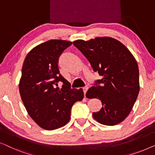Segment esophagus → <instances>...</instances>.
Returning <instances> with one entry per match:
<instances>
[{"label":"esophagus","instance_id":"obj_1","mask_svg":"<svg viewBox=\"0 0 155 155\" xmlns=\"http://www.w3.org/2000/svg\"><path fill=\"white\" fill-rule=\"evenodd\" d=\"M83 90H84V95H85V97H86V93L87 92V91L88 90V86H84V88H83Z\"/></svg>","mask_w":155,"mask_h":155}]
</instances>
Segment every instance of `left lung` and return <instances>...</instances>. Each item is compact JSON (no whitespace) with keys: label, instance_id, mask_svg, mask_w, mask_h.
Instances as JSON below:
<instances>
[{"label":"left lung","instance_id":"1","mask_svg":"<svg viewBox=\"0 0 155 155\" xmlns=\"http://www.w3.org/2000/svg\"><path fill=\"white\" fill-rule=\"evenodd\" d=\"M73 44L102 77L86 93L88 98L102 102V107L93 113V118L107 126L121 123L130 114L140 91L136 59L123 43L111 37L77 40Z\"/></svg>","mask_w":155,"mask_h":155}]
</instances>
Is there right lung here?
Segmentation results:
<instances>
[{
    "instance_id": "obj_1",
    "label": "right lung",
    "mask_w": 155,
    "mask_h": 155,
    "mask_svg": "<svg viewBox=\"0 0 155 155\" xmlns=\"http://www.w3.org/2000/svg\"><path fill=\"white\" fill-rule=\"evenodd\" d=\"M72 42L50 40L34 47L26 57L19 80L21 98L31 119L45 130H55L70 120L71 107L81 101L83 89L71 88L60 74L58 59ZM63 83L62 88L57 87Z\"/></svg>"
}]
</instances>
